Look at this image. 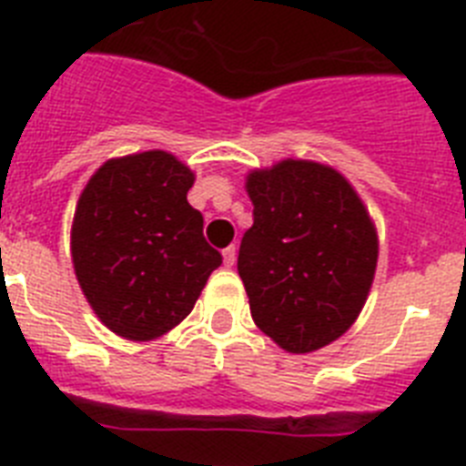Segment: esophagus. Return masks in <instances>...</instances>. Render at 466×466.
Returning <instances> with one entry per match:
<instances>
[{"label": "esophagus", "instance_id": "1", "mask_svg": "<svg viewBox=\"0 0 466 466\" xmlns=\"http://www.w3.org/2000/svg\"><path fill=\"white\" fill-rule=\"evenodd\" d=\"M236 254H238V249H236V245H228V248L224 249V266H233L236 264Z\"/></svg>", "mask_w": 466, "mask_h": 466}]
</instances>
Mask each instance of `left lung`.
Segmentation results:
<instances>
[{"mask_svg": "<svg viewBox=\"0 0 466 466\" xmlns=\"http://www.w3.org/2000/svg\"><path fill=\"white\" fill-rule=\"evenodd\" d=\"M254 224L238 254L249 311L289 353H309L353 325L375 278L377 233L332 167L282 160L248 177Z\"/></svg>", "mask_w": 466, "mask_h": 466, "instance_id": "left-lung-1", "label": "left lung"}]
</instances>
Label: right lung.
Here are the masks:
<instances>
[{
	"label": "right lung",
	"mask_w": 466,
	"mask_h": 466,
	"mask_svg": "<svg viewBox=\"0 0 466 466\" xmlns=\"http://www.w3.org/2000/svg\"><path fill=\"white\" fill-rule=\"evenodd\" d=\"M193 172L169 153L108 160L82 190L73 221L79 288L125 339L165 335L193 311L221 254L188 205Z\"/></svg>",
	"instance_id": "1"
}]
</instances>
